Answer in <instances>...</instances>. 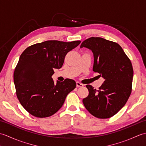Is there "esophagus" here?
<instances>
[{"label":"esophagus","instance_id":"esophagus-1","mask_svg":"<svg viewBox=\"0 0 146 146\" xmlns=\"http://www.w3.org/2000/svg\"><path fill=\"white\" fill-rule=\"evenodd\" d=\"M76 86H78V87H82V86H83V84L79 82H76Z\"/></svg>","mask_w":146,"mask_h":146}]
</instances>
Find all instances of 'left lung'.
<instances>
[{
    "mask_svg": "<svg viewBox=\"0 0 146 146\" xmlns=\"http://www.w3.org/2000/svg\"><path fill=\"white\" fill-rule=\"evenodd\" d=\"M94 53L93 71L104 78L97 91L86 85L89 94L83 99L85 108L98 119H108L115 115L125 105L132 92L133 71L130 59L117 42L92 37L83 41Z\"/></svg>",
    "mask_w": 146,
    "mask_h": 146,
    "instance_id": "obj_1",
    "label": "left lung"
}]
</instances>
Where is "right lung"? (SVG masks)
<instances>
[{"mask_svg":"<svg viewBox=\"0 0 146 146\" xmlns=\"http://www.w3.org/2000/svg\"><path fill=\"white\" fill-rule=\"evenodd\" d=\"M80 42L46 41L29 46L21 54L14 72V82L19 101L32 115H52L76 88L73 80L54 83L52 76L54 68H61L68 52Z\"/></svg>","mask_w":146,"mask_h":146,"instance_id":"1","label":"right lung"}]
</instances>
